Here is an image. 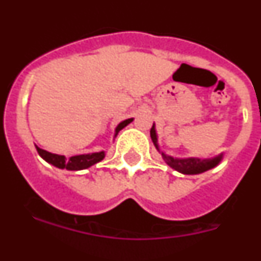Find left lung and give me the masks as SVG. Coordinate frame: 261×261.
<instances>
[{
    "mask_svg": "<svg viewBox=\"0 0 261 261\" xmlns=\"http://www.w3.org/2000/svg\"><path fill=\"white\" fill-rule=\"evenodd\" d=\"M150 137L155 149L162 155L163 161L170 167L184 175H197L201 174V172L208 171L211 168L216 167L223 158V153L218 154V155L213 156V158H196V156H191V158H174V156L168 155V154H166L165 151L159 149L158 136H156L155 125L154 124L150 129Z\"/></svg>",
    "mask_w": 261,
    "mask_h": 261,
    "instance_id": "left-lung-1",
    "label": "left lung"
}]
</instances>
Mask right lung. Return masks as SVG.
I'll return each mask as SVG.
<instances>
[{"mask_svg":"<svg viewBox=\"0 0 261 261\" xmlns=\"http://www.w3.org/2000/svg\"><path fill=\"white\" fill-rule=\"evenodd\" d=\"M132 121L133 117L132 119H126L124 120V121H121V123L116 126V129H115L114 137H116L117 133H119L123 128H125L128 124L132 123ZM36 150H38L39 155L44 159L45 162L50 163V165H53L57 168H61V170L66 168L69 171H80V170H85V168L91 167V166L95 165V163L100 162V161L106 156L105 151H98V153L90 154H80V155H73L70 156V158H66L65 155H60V154H53L47 150H43V149H40L39 146H36Z\"/></svg>","mask_w":261,"mask_h":261,"instance_id":"add662e5","label":"right lung"}]
</instances>
